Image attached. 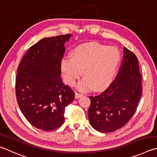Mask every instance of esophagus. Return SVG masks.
Returning <instances> with one entry per match:
<instances>
[{
  "instance_id": "obj_1",
  "label": "esophagus",
  "mask_w": 157,
  "mask_h": 157,
  "mask_svg": "<svg viewBox=\"0 0 157 157\" xmlns=\"http://www.w3.org/2000/svg\"><path fill=\"white\" fill-rule=\"evenodd\" d=\"M82 96H83V94H81V93H78V92H76L75 93V97H76V98H79L80 97H81Z\"/></svg>"
}]
</instances>
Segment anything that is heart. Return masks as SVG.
Wrapping results in <instances>:
<instances>
[{
    "mask_svg": "<svg viewBox=\"0 0 157 157\" xmlns=\"http://www.w3.org/2000/svg\"><path fill=\"white\" fill-rule=\"evenodd\" d=\"M120 60V52L115 47L90 43L76 47L72 56L63 57L61 70L65 82L71 86L76 83L83 71L85 77L78 83V88L83 92L93 88L100 91L112 82Z\"/></svg>",
    "mask_w": 157,
    "mask_h": 157,
    "instance_id": "b5f03b06",
    "label": "heart"
}]
</instances>
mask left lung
Listing matches in <instances>:
<instances>
[{
	"instance_id": "8db88e82",
	"label": "left lung",
	"mask_w": 157,
	"mask_h": 157,
	"mask_svg": "<svg viewBox=\"0 0 157 157\" xmlns=\"http://www.w3.org/2000/svg\"><path fill=\"white\" fill-rule=\"evenodd\" d=\"M141 94L138 59L132 52L124 48L121 65L114 80L100 94L89 97L90 124L103 133L121 128L135 113Z\"/></svg>"
}]
</instances>
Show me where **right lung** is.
<instances>
[{
	"instance_id": "add662e5",
	"label": "right lung",
	"mask_w": 157,
	"mask_h": 157,
	"mask_svg": "<svg viewBox=\"0 0 157 157\" xmlns=\"http://www.w3.org/2000/svg\"><path fill=\"white\" fill-rule=\"evenodd\" d=\"M70 36L44 38L29 49L18 65L16 100L26 119L40 130L60 128L65 121V107L75 97L60 77L64 45Z\"/></svg>"
}]
</instances>
